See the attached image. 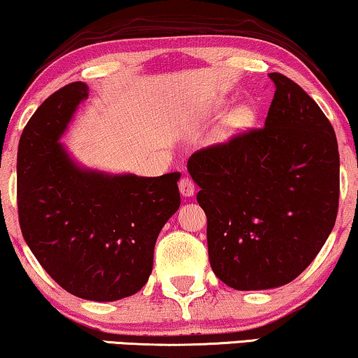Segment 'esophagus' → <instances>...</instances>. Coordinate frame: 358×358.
Listing matches in <instances>:
<instances>
[{
    "label": "esophagus",
    "instance_id": "obj_1",
    "mask_svg": "<svg viewBox=\"0 0 358 358\" xmlns=\"http://www.w3.org/2000/svg\"><path fill=\"white\" fill-rule=\"evenodd\" d=\"M178 187H180V193H182L185 198H189L194 194V183L192 178H188V176H185V178L180 180Z\"/></svg>",
    "mask_w": 358,
    "mask_h": 358
}]
</instances>
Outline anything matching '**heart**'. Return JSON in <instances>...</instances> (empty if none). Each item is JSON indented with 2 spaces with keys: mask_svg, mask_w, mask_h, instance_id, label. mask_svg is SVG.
I'll return each mask as SVG.
<instances>
[{
  "mask_svg": "<svg viewBox=\"0 0 358 358\" xmlns=\"http://www.w3.org/2000/svg\"><path fill=\"white\" fill-rule=\"evenodd\" d=\"M256 120V110L248 103H241V106L234 107L228 115L224 117L223 125H221L220 135L221 137H231V135L241 134L248 130L255 124Z\"/></svg>",
  "mask_w": 358,
  "mask_h": 358,
  "instance_id": "heart-1",
  "label": "heart"
}]
</instances>
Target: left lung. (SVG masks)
<instances>
[{
  "label": "left lung",
  "mask_w": 358,
  "mask_h": 358,
  "mask_svg": "<svg viewBox=\"0 0 358 358\" xmlns=\"http://www.w3.org/2000/svg\"><path fill=\"white\" fill-rule=\"evenodd\" d=\"M264 127L188 160L206 213L213 273L238 291L291 282L322 250L337 218L338 145L301 85L271 72Z\"/></svg>",
  "instance_id": "1"
}]
</instances>
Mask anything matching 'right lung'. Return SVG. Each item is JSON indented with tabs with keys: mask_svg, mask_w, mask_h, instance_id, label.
I'll list each match as a JSON object with an SVG mask.
<instances>
[{
	"mask_svg": "<svg viewBox=\"0 0 358 358\" xmlns=\"http://www.w3.org/2000/svg\"><path fill=\"white\" fill-rule=\"evenodd\" d=\"M84 83L41 103L17 147V213L44 271L80 299L112 302L147 284L162 228L180 208V173L112 175L79 165L64 143Z\"/></svg>",
	"mask_w": 358,
	"mask_h": 358,
	"instance_id": "1",
	"label": "right lung"
}]
</instances>
